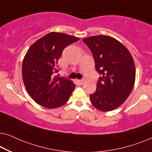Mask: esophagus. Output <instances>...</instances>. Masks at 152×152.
<instances>
[{
  "label": "esophagus",
  "mask_w": 152,
  "mask_h": 152,
  "mask_svg": "<svg viewBox=\"0 0 152 152\" xmlns=\"http://www.w3.org/2000/svg\"><path fill=\"white\" fill-rule=\"evenodd\" d=\"M78 82L80 85H83V84L85 83V80H78Z\"/></svg>",
  "instance_id": "esophagus-1"
}]
</instances>
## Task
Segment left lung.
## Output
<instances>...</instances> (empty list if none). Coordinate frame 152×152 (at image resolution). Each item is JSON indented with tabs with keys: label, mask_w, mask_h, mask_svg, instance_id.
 <instances>
[{
	"label": "left lung",
	"mask_w": 152,
	"mask_h": 152,
	"mask_svg": "<svg viewBox=\"0 0 152 152\" xmlns=\"http://www.w3.org/2000/svg\"><path fill=\"white\" fill-rule=\"evenodd\" d=\"M83 41L91 51L96 69L101 74L96 91L90 95L91 102L104 112L116 109L134 87L136 69L132 56L125 46L110 36H91Z\"/></svg>",
	"instance_id": "left-lung-1"
}]
</instances>
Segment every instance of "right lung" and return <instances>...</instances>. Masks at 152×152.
I'll use <instances>...</instances> for the list:
<instances>
[{"mask_svg": "<svg viewBox=\"0 0 152 152\" xmlns=\"http://www.w3.org/2000/svg\"><path fill=\"white\" fill-rule=\"evenodd\" d=\"M79 40L63 33L51 32L36 41L24 56L22 79L27 92L36 103L48 108L64 105L75 89L72 80L53 76L63 49Z\"/></svg>", "mask_w": 152, "mask_h": 152, "instance_id": "obj_1", "label": "right lung"}]
</instances>
